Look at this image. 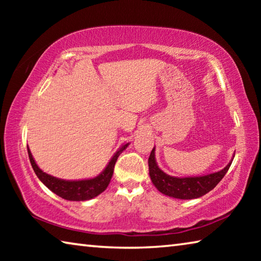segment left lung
Returning a JSON list of instances; mask_svg holds the SVG:
<instances>
[{
  "label": "left lung",
  "instance_id": "obj_1",
  "mask_svg": "<svg viewBox=\"0 0 261 261\" xmlns=\"http://www.w3.org/2000/svg\"><path fill=\"white\" fill-rule=\"evenodd\" d=\"M235 156V155H233ZM232 162H230L216 173L202 176H189V177H176L166 174L160 169L155 160V147H153L151 155L148 158L149 177L154 187L166 196L177 198V199H196L204 196L219 184L221 179L227 174Z\"/></svg>",
  "mask_w": 261,
  "mask_h": 261
}]
</instances>
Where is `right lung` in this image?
Masks as SVG:
<instances>
[{
  "mask_svg": "<svg viewBox=\"0 0 261 261\" xmlns=\"http://www.w3.org/2000/svg\"><path fill=\"white\" fill-rule=\"evenodd\" d=\"M127 146H129V143L123 144L122 146L117 149L116 153L114 154L113 158L110 159L107 167H106L98 176H95L93 178L79 180H67L56 178L54 176L45 173V171H42L37 165V162H35L33 159V155L32 153H31L29 146L28 152L30 162L31 165H32L35 175L38 176V178L40 179L51 192H54L57 196L63 198L65 200L84 201L93 199V198L99 196L100 193H102L105 190L107 189L110 183V179L113 177L115 163H116L120 154L124 151Z\"/></svg>",
  "mask_w": 261,
  "mask_h": 261,
  "instance_id": "obj_1",
  "label": "right lung"
}]
</instances>
